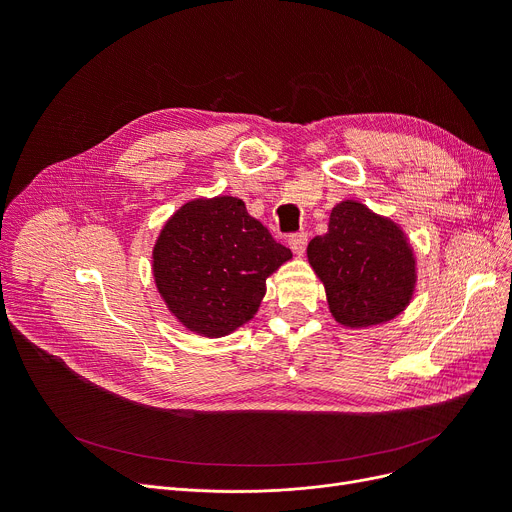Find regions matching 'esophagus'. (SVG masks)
I'll list each match as a JSON object with an SVG mask.
<instances>
[{
	"mask_svg": "<svg viewBox=\"0 0 512 512\" xmlns=\"http://www.w3.org/2000/svg\"><path fill=\"white\" fill-rule=\"evenodd\" d=\"M288 247L292 249L294 255H303L307 249V234L299 232V234H290L288 236Z\"/></svg>",
	"mask_w": 512,
	"mask_h": 512,
	"instance_id": "esophagus-1",
	"label": "esophagus"
}]
</instances>
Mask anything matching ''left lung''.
<instances>
[{"label": "left lung", "instance_id": "left-lung-1", "mask_svg": "<svg viewBox=\"0 0 512 512\" xmlns=\"http://www.w3.org/2000/svg\"><path fill=\"white\" fill-rule=\"evenodd\" d=\"M307 257L346 328L384 324L413 299L415 257L405 232L359 201L332 209L328 232L309 242Z\"/></svg>", "mask_w": 512, "mask_h": 512}]
</instances>
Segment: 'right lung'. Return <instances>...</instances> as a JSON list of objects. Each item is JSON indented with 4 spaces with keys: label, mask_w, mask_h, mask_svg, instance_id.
<instances>
[{
    "label": "right lung",
    "mask_w": 512,
    "mask_h": 512,
    "mask_svg": "<svg viewBox=\"0 0 512 512\" xmlns=\"http://www.w3.org/2000/svg\"><path fill=\"white\" fill-rule=\"evenodd\" d=\"M290 257L240 199H195L161 230L153 276L184 328L220 338L257 313L267 276Z\"/></svg>",
    "instance_id": "obj_1"
}]
</instances>
